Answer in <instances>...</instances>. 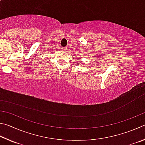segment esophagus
<instances>
[{
	"instance_id": "1",
	"label": "esophagus",
	"mask_w": 145,
	"mask_h": 145,
	"mask_svg": "<svg viewBox=\"0 0 145 145\" xmlns=\"http://www.w3.org/2000/svg\"><path fill=\"white\" fill-rule=\"evenodd\" d=\"M67 49V47H62V48H61V50H62V52H65Z\"/></svg>"
}]
</instances>
